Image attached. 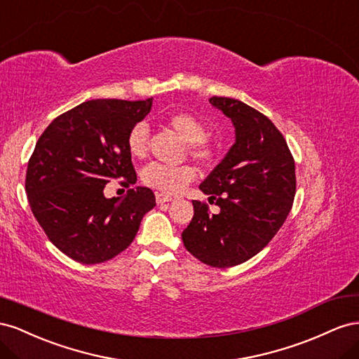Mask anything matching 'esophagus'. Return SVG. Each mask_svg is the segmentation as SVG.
Instances as JSON below:
<instances>
[{"label": "esophagus", "instance_id": "1", "mask_svg": "<svg viewBox=\"0 0 359 359\" xmlns=\"http://www.w3.org/2000/svg\"><path fill=\"white\" fill-rule=\"evenodd\" d=\"M171 200H172V197L168 196V194H161V192L156 194V203H158V204L168 203V201H171Z\"/></svg>", "mask_w": 359, "mask_h": 359}]
</instances>
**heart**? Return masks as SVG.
<instances>
[{
  "instance_id": "b5f03b06",
  "label": "heart",
  "mask_w": 359,
  "mask_h": 359,
  "mask_svg": "<svg viewBox=\"0 0 359 359\" xmlns=\"http://www.w3.org/2000/svg\"><path fill=\"white\" fill-rule=\"evenodd\" d=\"M167 126L185 140L188 155L200 163L209 167L217 156V147L208 138V128L204 123L189 112H176L167 118ZM126 147L134 158H144L149 149V129L146 123H137L126 135ZM197 171L189 163L167 165L151 162L141 171V180L146 187L158 189L163 194H177L196 179Z\"/></svg>"
}]
</instances>
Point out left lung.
I'll list each match as a JSON object with an SVG mask.
<instances>
[{"label":"left lung","mask_w":359,"mask_h":359,"mask_svg":"<svg viewBox=\"0 0 359 359\" xmlns=\"http://www.w3.org/2000/svg\"><path fill=\"white\" fill-rule=\"evenodd\" d=\"M210 104L231 118L236 142L194 200V217L182 233L185 248L212 268H230L260 252L281 229L296 194L294 159L273 123L243 102L213 96Z\"/></svg>","instance_id":"left-lung-1"}]
</instances>
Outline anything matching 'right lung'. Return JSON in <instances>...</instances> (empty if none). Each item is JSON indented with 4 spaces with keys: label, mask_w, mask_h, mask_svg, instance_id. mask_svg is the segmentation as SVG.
Instances as JSON below:
<instances>
[{
    "label": "right lung",
    "mask_w": 359,
    "mask_h": 359,
    "mask_svg": "<svg viewBox=\"0 0 359 359\" xmlns=\"http://www.w3.org/2000/svg\"><path fill=\"white\" fill-rule=\"evenodd\" d=\"M151 100H87L54 118L37 140L25 177L29 208L48 239L78 263L125 251L156 206L149 188L129 189L125 198L104 196L111 180L126 188L137 182L126 135Z\"/></svg>",
    "instance_id": "right-lung-1"
}]
</instances>
